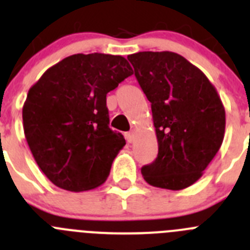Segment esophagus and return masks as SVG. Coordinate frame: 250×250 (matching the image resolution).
I'll return each instance as SVG.
<instances>
[{"label":"esophagus","mask_w":250,"mask_h":250,"mask_svg":"<svg viewBox=\"0 0 250 250\" xmlns=\"http://www.w3.org/2000/svg\"><path fill=\"white\" fill-rule=\"evenodd\" d=\"M134 136H136V132H134V130H130V132H128V133L125 134V138H127L128 142H133Z\"/></svg>","instance_id":"1"}]
</instances>
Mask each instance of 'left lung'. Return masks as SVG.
<instances>
[{
    "mask_svg": "<svg viewBox=\"0 0 250 250\" xmlns=\"http://www.w3.org/2000/svg\"><path fill=\"white\" fill-rule=\"evenodd\" d=\"M139 86L152 104L158 156L142 167L148 184L181 190L203 175L223 143L226 109L201 69L178 53L128 56Z\"/></svg>",
    "mask_w": 250,
    "mask_h": 250,
    "instance_id": "left-lung-1",
    "label": "left lung"
}]
</instances>
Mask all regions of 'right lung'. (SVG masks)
Returning <instances> with one entry per match:
<instances>
[{
  "instance_id": "1",
  "label": "right lung",
  "mask_w": 250,
  "mask_h": 250,
  "mask_svg": "<svg viewBox=\"0 0 250 250\" xmlns=\"http://www.w3.org/2000/svg\"><path fill=\"white\" fill-rule=\"evenodd\" d=\"M133 69L122 56L77 53L49 67L27 93L24 137L55 186L83 192L102 186L125 141L109 128L107 93Z\"/></svg>"
}]
</instances>
